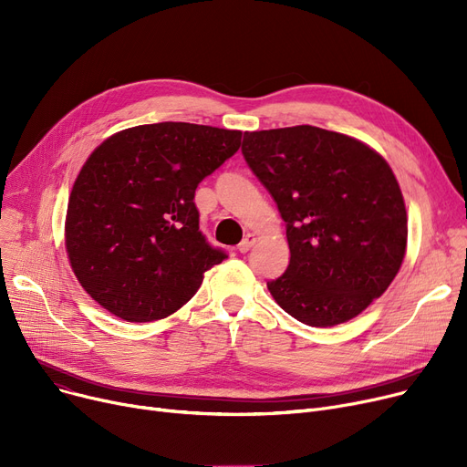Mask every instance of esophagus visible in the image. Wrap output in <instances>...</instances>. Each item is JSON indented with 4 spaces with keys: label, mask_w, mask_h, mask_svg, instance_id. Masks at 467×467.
<instances>
[{
    "label": "esophagus",
    "mask_w": 467,
    "mask_h": 467,
    "mask_svg": "<svg viewBox=\"0 0 467 467\" xmlns=\"http://www.w3.org/2000/svg\"><path fill=\"white\" fill-rule=\"evenodd\" d=\"M255 244V234H246V238H244L240 244H238V252L240 254H248Z\"/></svg>",
    "instance_id": "esophagus-1"
}]
</instances>
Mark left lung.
Returning a JSON list of instances; mask_svg holds the SVG:
<instances>
[{
	"mask_svg": "<svg viewBox=\"0 0 467 467\" xmlns=\"http://www.w3.org/2000/svg\"><path fill=\"white\" fill-rule=\"evenodd\" d=\"M242 155L275 199L289 244L275 301L312 327L345 324L396 278L407 248L400 183L369 145L310 125L244 132Z\"/></svg>",
	"mask_w": 467,
	"mask_h": 467,
	"instance_id": "1",
	"label": "left lung"
}]
</instances>
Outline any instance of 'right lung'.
Returning <instances> with one entry per match:
<instances>
[{"label":"right lung","instance_id":"obj_1","mask_svg":"<svg viewBox=\"0 0 467 467\" xmlns=\"http://www.w3.org/2000/svg\"><path fill=\"white\" fill-rule=\"evenodd\" d=\"M240 138V130L157 122L96 147L69 194L66 250L98 305L127 322L161 320L227 259L199 229L192 199Z\"/></svg>","mask_w":467,"mask_h":467}]
</instances>
